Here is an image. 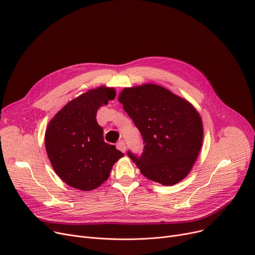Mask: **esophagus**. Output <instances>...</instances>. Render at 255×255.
Instances as JSON below:
<instances>
[{
  "mask_svg": "<svg viewBox=\"0 0 255 255\" xmlns=\"http://www.w3.org/2000/svg\"><path fill=\"white\" fill-rule=\"evenodd\" d=\"M117 148H118L120 151L125 152V151H126V144H125L124 140H120V141L117 143Z\"/></svg>",
  "mask_w": 255,
  "mask_h": 255,
  "instance_id": "1",
  "label": "esophagus"
}]
</instances>
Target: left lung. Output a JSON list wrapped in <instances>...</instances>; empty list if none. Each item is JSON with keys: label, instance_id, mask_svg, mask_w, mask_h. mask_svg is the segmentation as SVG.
Here are the masks:
<instances>
[{"label": "left lung", "instance_id": "obj_1", "mask_svg": "<svg viewBox=\"0 0 255 255\" xmlns=\"http://www.w3.org/2000/svg\"><path fill=\"white\" fill-rule=\"evenodd\" d=\"M119 101L143 139L141 156L128 151L142 175L165 186L186 178L204 138L203 121L194 106L155 84L125 88Z\"/></svg>", "mask_w": 255, "mask_h": 255}]
</instances>
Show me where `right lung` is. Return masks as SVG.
<instances>
[{
	"mask_svg": "<svg viewBox=\"0 0 255 255\" xmlns=\"http://www.w3.org/2000/svg\"><path fill=\"white\" fill-rule=\"evenodd\" d=\"M116 97L114 88L89 90L57 113L45 131V149L57 175L73 188L96 189L110 177L113 165L124 154L106 143L96 115Z\"/></svg>",
	"mask_w": 255,
	"mask_h": 255,
	"instance_id": "right-lung-1",
	"label": "right lung"
}]
</instances>
